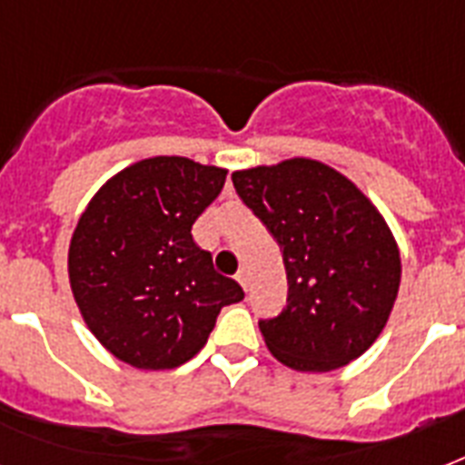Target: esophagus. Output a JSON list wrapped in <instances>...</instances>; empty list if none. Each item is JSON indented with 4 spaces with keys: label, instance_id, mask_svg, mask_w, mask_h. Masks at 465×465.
Here are the masks:
<instances>
[{
    "label": "esophagus",
    "instance_id": "1",
    "mask_svg": "<svg viewBox=\"0 0 465 465\" xmlns=\"http://www.w3.org/2000/svg\"><path fill=\"white\" fill-rule=\"evenodd\" d=\"M236 282H239L243 290H248V284H251V280H248V270H239V272H236Z\"/></svg>",
    "mask_w": 465,
    "mask_h": 465
}]
</instances>
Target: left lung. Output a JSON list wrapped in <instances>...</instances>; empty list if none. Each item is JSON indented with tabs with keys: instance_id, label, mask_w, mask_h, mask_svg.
<instances>
[{
	"instance_id": "left-lung-1",
	"label": "left lung",
	"mask_w": 465,
	"mask_h": 465,
	"mask_svg": "<svg viewBox=\"0 0 465 465\" xmlns=\"http://www.w3.org/2000/svg\"><path fill=\"white\" fill-rule=\"evenodd\" d=\"M232 181L287 270V306L258 321L270 352L297 371H332L367 352L401 287L396 239L369 197L313 159L236 171Z\"/></svg>"
}]
</instances>
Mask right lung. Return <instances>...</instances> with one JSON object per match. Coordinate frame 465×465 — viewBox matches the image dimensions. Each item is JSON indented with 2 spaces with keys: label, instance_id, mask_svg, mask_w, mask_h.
<instances>
[{
  "label": "right lung",
  "instance_id": "1",
  "mask_svg": "<svg viewBox=\"0 0 465 465\" xmlns=\"http://www.w3.org/2000/svg\"><path fill=\"white\" fill-rule=\"evenodd\" d=\"M224 181V168L154 156L113 175L79 219L69 243L72 294L120 361L181 367L203 350L222 306L243 299L190 233Z\"/></svg>",
  "mask_w": 465,
  "mask_h": 465
}]
</instances>
